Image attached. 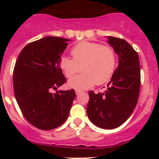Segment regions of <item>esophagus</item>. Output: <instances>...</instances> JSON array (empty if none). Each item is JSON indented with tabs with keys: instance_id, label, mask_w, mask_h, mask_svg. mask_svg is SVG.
Wrapping results in <instances>:
<instances>
[{
	"instance_id": "1",
	"label": "esophagus",
	"mask_w": 159,
	"mask_h": 159,
	"mask_svg": "<svg viewBox=\"0 0 159 159\" xmlns=\"http://www.w3.org/2000/svg\"><path fill=\"white\" fill-rule=\"evenodd\" d=\"M80 93H81V91H80V90H76V91H75V94H76L77 95H80Z\"/></svg>"
}]
</instances>
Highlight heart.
I'll return each mask as SVG.
<instances>
[{"mask_svg": "<svg viewBox=\"0 0 159 159\" xmlns=\"http://www.w3.org/2000/svg\"><path fill=\"white\" fill-rule=\"evenodd\" d=\"M71 59L62 57L60 67L67 78L81 71V75L68 81L70 88L84 90L95 84L102 85L111 79L116 67V53L111 46L99 43L83 41L71 49Z\"/></svg>", "mask_w": 159, "mask_h": 159, "instance_id": "1", "label": "heart"}]
</instances>
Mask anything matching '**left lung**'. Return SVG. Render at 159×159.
<instances>
[{
    "mask_svg": "<svg viewBox=\"0 0 159 159\" xmlns=\"http://www.w3.org/2000/svg\"><path fill=\"white\" fill-rule=\"evenodd\" d=\"M108 43L119 56V65L105 92H89L87 113L92 123L115 129L127 121L138 102L140 92L139 55L123 39L108 36Z\"/></svg>",
    "mask_w": 159,
    "mask_h": 159,
    "instance_id": "8db88e82",
    "label": "left lung"
}]
</instances>
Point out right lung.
<instances>
[{
	"label": "right lung",
	"mask_w": 159,
	"mask_h": 159,
	"mask_svg": "<svg viewBox=\"0 0 159 159\" xmlns=\"http://www.w3.org/2000/svg\"><path fill=\"white\" fill-rule=\"evenodd\" d=\"M70 40L46 36L29 43L20 52L13 70V89L23 116L40 130H52L67 120L74 89L51 93L66 82L60 57Z\"/></svg>",
	"instance_id": "obj_1"
}]
</instances>
